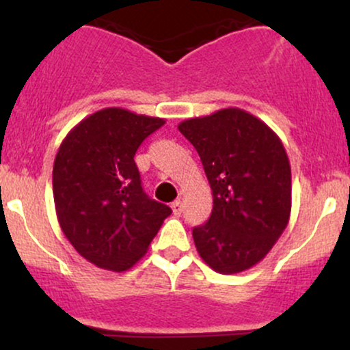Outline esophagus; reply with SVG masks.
Returning a JSON list of instances; mask_svg holds the SVG:
<instances>
[{
	"mask_svg": "<svg viewBox=\"0 0 350 350\" xmlns=\"http://www.w3.org/2000/svg\"><path fill=\"white\" fill-rule=\"evenodd\" d=\"M171 208L172 212H174V215H180V212H183V200L180 199L174 200V202L171 204Z\"/></svg>",
	"mask_w": 350,
	"mask_h": 350,
	"instance_id": "1",
	"label": "esophagus"
}]
</instances>
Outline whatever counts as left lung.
<instances>
[{"instance_id":"8db88e82","label":"left lung","mask_w":350,"mask_h":350,"mask_svg":"<svg viewBox=\"0 0 350 350\" xmlns=\"http://www.w3.org/2000/svg\"><path fill=\"white\" fill-rule=\"evenodd\" d=\"M178 128L199 152L214 200L207 222L192 230L200 258L222 275L255 267L291 215V166L280 136L235 107Z\"/></svg>"}]
</instances>
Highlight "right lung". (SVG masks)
Listing matches in <instances>:
<instances>
[{
    "mask_svg": "<svg viewBox=\"0 0 350 350\" xmlns=\"http://www.w3.org/2000/svg\"><path fill=\"white\" fill-rule=\"evenodd\" d=\"M164 123L108 107L79 122L60 143L52 170L55 214L72 247L95 267L130 270L171 215L144 194L133 159Z\"/></svg>",
    "mask_w": 350,
    "mask_h": 350,
    "instance_id": "add662e5",
    "label": "right lung"
}]
</instances>
